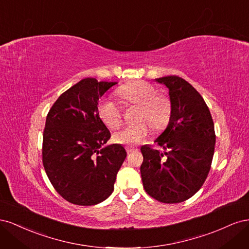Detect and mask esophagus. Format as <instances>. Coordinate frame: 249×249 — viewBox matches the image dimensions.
I'll return each instance as SVG.
<instances>
[{"label":"esophagus","mask_w":249,"mask_h":249,"mask_svg":"<svg viewBox=\"0 0 249 249\" xmlns=\"http://www.w3.org/2000/svg\"><path fill=\"white\" fill-rule=\"evenodd\" d=\"M125 149H126V153H127V154L133 153V152H135V150H137V148L131 147V146H126V147H125Z\"/></svg>","instance_id":"1"}]
</instances>
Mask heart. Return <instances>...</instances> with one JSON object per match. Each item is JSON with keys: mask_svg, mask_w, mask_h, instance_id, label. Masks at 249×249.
Here are the masks:
<instances>
[{"mask_svg": "<svg viewBox=\"0 0 249 249\" xmlns=\"http://www.w3.org/2000/svg\"><path fill=\"white\" fill-rule=\"evenodd\" d=\"M120 95L131 104L139 105L137 124L124 126L113 135L116 143L136 145L144 139L150 130V123L156 129L166 125L170 116V102L165 95L156 94L155 88L148 83L139 81L120 89ZM99 114L111 129H117L123 123V109L113 97H105L99 105Z\"/></svg>", "mask_w": 249, "mask_h": 249, "instance_id": "obj_1", "label": "heart"}]
</instances>
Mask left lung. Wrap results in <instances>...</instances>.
<instances>
[{
    "mask_svg": "<svg viewBox=\"0 0 249 249\" xmlns=\"http://www.w3.org/2000/svg\"><path fill=\"white\" fill-rule=\"evenodd\" d=\"M156 81L169 90L170 118L155 140L164 153L141 146L140 172L149 196L178 203L192 197L209 175L216 141L214 123L206 102L190 83L178 76Z\"/></svg>",
    "mask_w": 249,
    "mask_h": 249,
    "instance_id": "obj_1",
    "label": "left lung"
}]
</instances>
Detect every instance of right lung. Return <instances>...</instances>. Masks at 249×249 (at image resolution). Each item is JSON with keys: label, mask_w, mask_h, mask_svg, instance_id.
Returning a JSON list of instances; mask_svg holds the SVG:
<instances>
[{"label": "right lung", "mask_w": 249, "mask_h": 249, "mask_svg": "<svg viewBox=\"0 0 249 249\" xmlns=\"http://www.w3.org/2000/svg\"><path fill=\"white\" fill-rule=\"evenodd\" d=\"M115 84L83 79L60 95L48 113L43 167L55 190L73 205L93 206L107 199L126 157L120 144L102 147L111 134L97 106Z\"/></svg>", "instance_id": "add662e5"}]
</instances>
